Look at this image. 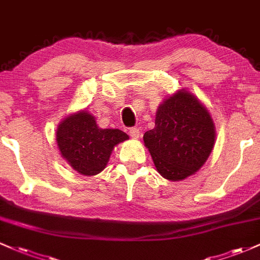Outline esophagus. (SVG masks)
I'll return each mask as SVG.
<instances>
[{"label": "esophagus", "mask_w": 260, "mask_h": 260, "mask_svg": "<svg viewBox=\"0 0 260 260\" xmlns=\"http://www.w3.org/2000/svg\"><path fill=\"white\" fill-rule=\"evenodd\" d=\"M129 136L132 137L133 139H137V138H139V136H141V132H139V129L137 127H132V128H129Z\"/></svg>", "instance_id": "1"}]
</instances>
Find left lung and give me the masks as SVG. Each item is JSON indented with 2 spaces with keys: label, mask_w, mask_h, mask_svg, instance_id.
Masks as SVG:
<instances>
[{
  "label": "left lung",
  "mask_w": 260,
  "mask_h": 260,
  "mask_svg": "<svg viewBox=\"0 0 260 260\" xmlns=\"http://www.w3.org/2000/svg\"><path fill=\"white\" fill-rule=\"evenodd\" d=\"M143 139L159 174L179 181L207 160L215 143V125L195 96L179 91L159 106L155 127Z\"/></svg>",
  "instance_id": "1"
}]
</instances>
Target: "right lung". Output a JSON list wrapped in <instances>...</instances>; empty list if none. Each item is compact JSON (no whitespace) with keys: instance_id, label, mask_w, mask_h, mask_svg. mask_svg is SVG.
<instances>
[{"instance_id":"right-lung-1","label":"right lung","mask_w":260,"mask_h":260,"mask_svg":"<svg viewBox=\"0 0 260 260\" xmlns=\"http://www.w3.org/2000/svg\"><path fill=\"white\" fill-rule=\"evenodd\" d=\"M128 139L119 129H101L95 117L84 111L59 124L56 143L61 155L82 175H96L106 167L116 144Z\"/></svg>"}]
</instances>
